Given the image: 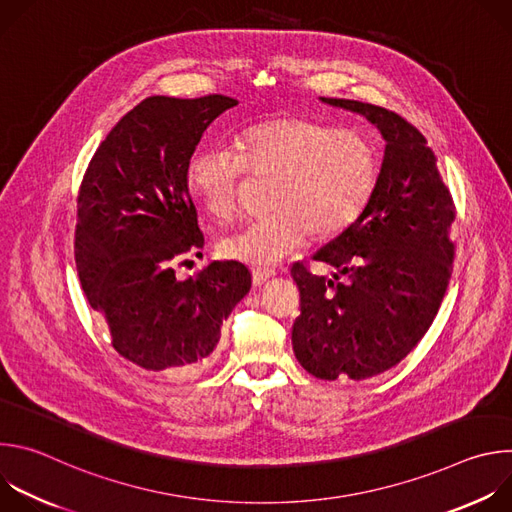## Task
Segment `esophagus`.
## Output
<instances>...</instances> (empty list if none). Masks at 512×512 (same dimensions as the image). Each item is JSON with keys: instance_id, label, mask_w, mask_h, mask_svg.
I'll list each match as a JSON object with an SVG mask.
<instances>
[{"instance_id": "1", "label": "esophagus", "mask_w": 512, "mask_h": 512, "mask_svg": "<svg viewBox=\"0 0 512 512\" xmlns=\"http://www.w3.org/2000/svg\"><path fill=\"white\" fill-rule=\"evenodd\" d=\"M273 275H275V271H271V269H255V271H253V285H255V287H261V285L267 283Z\"/></svg>"}]
</instances>
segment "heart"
<instances>
[{
    "label": "heart",
    "mask_w": 512,
    "mask_h": 512,
    "mask_svg": "<svg viewBox=\"0 0 512 512\" xmlns=\"http://www.w3.org/2000/svg\"><path fill=\"white\" fill-rule=\"evenodd\" d=\"M379 174V154L369 137L312 117L279 115L243 129L233 150L196 152L186 164L184 184L194 206L216 221L239 210L247 176L271 184V214L218 245L227 259L265 269L308 237L332 241L350 231L369 210Z\"/></svg>",
    "instance_id": "b5f03b06"
}]
</instances>
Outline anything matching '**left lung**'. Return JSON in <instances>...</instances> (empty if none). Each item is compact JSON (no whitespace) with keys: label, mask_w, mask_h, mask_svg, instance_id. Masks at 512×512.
Here are the masks:
<instances>
[{"label":"left lung","mask_w":512,"mask_h":512,"mask_svg":"<svg viewBox=\"0 0 512 512\" xmlns=\"http://www.w3.org/2000/svg\"><path fill=\"white\" fill-rule=\"evenodd\" d=\"M320 101L367 117L387 145L369 210L314 255L334 273L291 267L302 298L291 344L310 375L362 381L399 364L429 330L448 287L456 212L433 152L411 123L369 103Z\"/></svg>","instance_id":"left-lung-1"}]
</instances>
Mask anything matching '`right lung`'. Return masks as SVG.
I'll return each instance as SVG.
<instances>
[{"label":"right lung","instance_id":"1","mask_svg":"<svg viewBox=\"0 0 512 512\" xmlns=\"http://www.w3.org/2000/svg\"><path fill=\"white\" fill-rule=\"evenodd\" d=\"M239 101L150 97L105 137L77 200L75 257L85 296L113 348L145 371L192 375L210 362L223 322L249 294L237 261L178 279L174 263L204 237L184 172L204 129Z\"/></svg>","mask_w":512,"mask_h":512}]
</instances>
